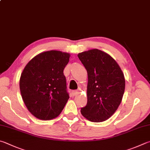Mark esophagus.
Listing matches in <instances>:
<instances>
[{
	"label": "esophagus",
	"instance_id": "1",
	"mask_svg": "<svg viewBox=\"0 0 150 150\" xmlns=\"http://www.w3.org/2000/svg\"><path fill=\"white\" fill-rule=\"evenodd\" d=\"M78 94V91H77V90H75V91H73L72 92H71V94H72V96H76V95H77Z\"/></svg>",
	"mask_w": 150,
	"mask_h": 150
}]
</instances>
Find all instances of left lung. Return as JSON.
<instances>
[{"label":"left lung","instance_id":"obj_1","mask_svg":"<svg viewBox=\"0 0 150 150\" xmlns=\"http://www.w3.org/2000/svg\"><path fill=\"white\" fill-rule=\"evenodd\" d=\"M88 73L87 103L81 114L90 121L107 120L120 105L125 80L115 59L103 51L92 49L78 54Z\"/></svg>","mask_w":150,"mask_h":150}]
</instances>
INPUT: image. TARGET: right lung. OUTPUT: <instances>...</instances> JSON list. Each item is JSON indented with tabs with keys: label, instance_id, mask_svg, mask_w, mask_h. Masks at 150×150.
I'll list each match as a JSON object with an SVG mask.
<instances>
[{
	"label": "right lung",
	"instance_id": "obj_1",
	"mask_svg": "<svg viewBox=\"0 0 150 150\" xmlns=\"http://www.w3.org/2000/svg\"><path fill=\"white\" fill-rule=\"evenodd\" d=\"M70 54L50 50L34 57L20 80L21 96L28 110L42 120L58 117L69 99L64 69Z\"/></svg>",
	"mask_w": 150,
	"mask_h": 150
}]
</instances>
